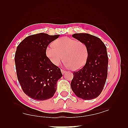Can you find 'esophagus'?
Segmentation results:
<instances>
[{
    "label": "esophagus",
    "instance_id": "34e87169",
    "mask_svg": "<svg viewBox=\"0 0 128 128\" xmlns=\"http://www.w3.org/2000/svg\"><path fill=\"white\" fill-rule=\"evenodd\" d=\"M61 72H62V75H64L65 73H66V70H63V69H61Z\"/></svg>",
    "mask_w": 128,
    "mask_h": 128
}]
</instances>
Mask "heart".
Masks as SVG:
<instances>
[{
	"mask_svg": "<svg viewBox=\"0 0 128 128\" xmlns=\"http://www.w3.org/2000/svg\"><path fill=\"white\" fill-rule=\"evenodd\" d=\"M46 53L54 65L59 66L64 58L66 66L74 71L84 66L88 56V48L85 43L68 37L55 40L53 46L47 47Z\"/></svg>",
	"mask_w": 128,
	"mask_h": 128,
	"instance_id": "obj_1",
	"label": "heart"
}]
</instances>
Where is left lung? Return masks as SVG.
<instances>
[{"label": "left lung", "mask_w": 128, "mask_h": 128, "mask_svg": "<svg viewBox=\"0 0 128 128\" xmlns=\"http://www.w3.org/2000/svg\"><path fill=\"white\" fill-rule=\"evenodd\" d=\"M72 37L85 43L88 48V56L84 66L73 72L72 89L80 98H96L102 91L107 78V48L101 40L90 34H75Z\"/></svg>", "instance_id": "8db88e82"}]
</instances>
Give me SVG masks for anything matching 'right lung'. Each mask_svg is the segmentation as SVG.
Returning <instances> with one entry per match:
<instances>
[{"label": "right lung", "mask_w": 128, "mask_h": 128, "mask_svg": "<svg viewBox=\"0 0 128 128\" xmlns=\"http://www.w3.org/2000/svg\"><path fill=\"white\" fill-rule=\"evenodd\" d=\"M60 36L40 33L26 37L18 46L15 56L17 76L24 93L31 98L44 100L52 97L60 69L46 56V48Z\"/></svg>", "instance_id": "1"}]
</instances>
